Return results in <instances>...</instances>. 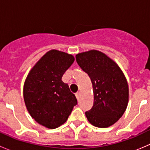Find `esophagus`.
<instances>
[{"instance_id": "34e87169", "label": "esophagus", "mask_w": 150, "mask_h": 150, "mask_svg": "<svg viewBox=\"0 0 150 150\" xmlns=\"http://www.w3.org/2000/svg\"><path fill=\"white\" fill-rule=\"evenodd\" d=\"M80 96H81V93H80V92H77V93H75V96H76V98L78 99L80 98Z\"/></svg>"}]
</instances>
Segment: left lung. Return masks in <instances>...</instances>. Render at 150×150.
<instances>
[{"label":"left lung","instance_id":"8db88e82","mask_svg":"<svg viewBox=\"0 0 150 150\" xmlns=\"http://www.w3.org/2000/svg\"><path fill=\"white\" fill-rule=\"evenodd\" d=\"M76 61L90 77L93 91V105L86 116L91 124L107 128L125 112L128 103V85L120 67L97 50L78 54Z\"/></svg>","mask_w":150,"mask_h":150}]
</instances>
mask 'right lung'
<instances>
[{"label":"right lung","mask_w":150,"mask_h":150,"mask_svg":"<svg viewBox=\"0 0 150 150\" xmlns=\"http://www.w3.org/2000/svg\"><path fill=\"white\" fill-rule=\"evenodd\" d=\"M74 61L72 54L51 50L27 76L23 88L27 110L38 123L46 128L54 129L64 124L78 103L69 86L62 81Z\"/></svg>","instance_id":"right-lung-1"}]
</instances>
